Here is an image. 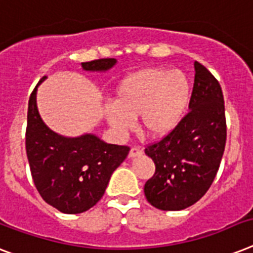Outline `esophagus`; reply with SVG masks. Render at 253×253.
Listing matches in <instances>:
<instances>
[{"label": "esophagus", "instance_id": "esophagus-1", "mask_svg": "<svg viewBox=\"0 0 253 253\" xmlns=\"http://www.w3.org/2000/svg\"><path fill=\"white\" fill-rule=\"evenodd\" d=\"M141 153H143V151H141L140 148L132 147L130 149V153H128V156H130L131 159H133V157H137V156H140Z\"/></svg>", "mask_w": 253, "mask_h": 253}]
</instances>
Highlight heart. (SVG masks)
Segmentation results:
<instances>
[{"instance_id":"obj_1","label":"heart","mask_w":253,"mask_h":253,"mask_svg":"<svg viewBox=\"0 0 253 253\" xmlns=\"http://www.w3.org/2000/svg\"><path fill=\"white\" fill-rule=\"evenodd\" d=\"M190 89L188 78L179 70H140L118 84L116 105L105 109L106 121L116 132L125 135L139 117L141 132L148 137H164L183 120Z\"/></svg>"}]
</instances>
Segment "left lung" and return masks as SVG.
I'll list each match as a JSON object with an SVG mask.
<instances>
[{
	"label": "left lung",
	"mask_w": 253,
	"mask_h": 253,
	"mask_svg": "<svg viewBox=\"0 0 253 253\" xmlns=\"http://www.w3.org/2000/svg\"><path fill=\"white\" fill-rule=\"evenodd\" d=\"M190 112L174 131L145 148L156 171L144 186L148 203L161 211H182L200 200L218 171L226 144L221 85L195 62Z\"/></svg>",
	"instance_id": "1"
}]
</instances>
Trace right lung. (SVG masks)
<instances>
[{
	"label": "right lung",
	"instance_id": "1",
	"mask_svg": "<svg viewBox=\"0 0 253 253\" xmlns=\"http://www.w3.org/2000/svg\"><path fill=\"white\" fill-rule=\"evenodd\" d=\"M116 63V58H102L83 62L82 67L108 71ZM39 84L31 93L27 113L26 151L32 179L45 203L67 214L83 213L102 198L113 171L130 148L108 144L93 133L67 137L50 130L39 114Z\"/></svg>",
	"mask_w": 253,
	"mask_h": 253
}]
</instances>
